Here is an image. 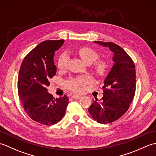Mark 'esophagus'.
I'll return each instance as SVG.
<instances>
[{
	"label": "esophagus",
	"mask_w": 156,
	"mask_h": 156,
	"mask_svg": "<svg viewBox=\"0 0 156 156\" xmlns=\"http://www.w3.org/2000/svg\"><path fill=\"white\" fill-rule=\"evenodd\" d=\"M72 98H74V99H75V100H76V99H79V98H81V97H80V96H78V95L74 94V95H72Z\"/></svg>",
	"instance_id": "esophagus-1"
}]
</instances>
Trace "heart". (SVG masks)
I'll use <instances>...</instances> for the list:
<instances>
[{
  "instance_id": "obj_1",
  "label": "heart",
  "mask_w": 156,
  "mask_h": 156,
  "mask_svg": "<svg viewBox=\"0 0 156 156\" xmlns=\"http://www.w3.org/2000/svg\"><path fill=\"white\" fill-rule=\"evenodd\" d=\"M78 54L80 55L82 60L87 64H90L91 63L95 62L98 58V54L94 49L88 47H80L77 49ZM68 55L63 53L58 58V67L60 69H64L68 65ZM107 63L104 60H98L95 62L94 69L95 72L99 76L103 75L107 69ZM92 79L89 76H79L76 78H70L66 82V85L67 88L76 93H82L83 92L87 86L91 84Z\"/></svg>"
}]
</instances>
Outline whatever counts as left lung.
<instances>
[{
    "instance_id": "left-lung-1",
    "label": "left lung",
    "mask_w": 156,
    "mask_h": 156,
    "mask_svg": "<svg viewBox=\"0 0 156 156\" xmlns=\"http://www.w3.org/2000/svg\"><path fill=\"white\" fill-rule=\"evenodd\" d=\"M108 47L114 53V64L105 80L103 97L93 101L89 113L99 123L117 121L127 111L136 89V71L134 62L123 49L112 42L94 41Z\"/></svg>"
}]
</instances>
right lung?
<instances>
[{"instance_id":"right-lung-1","label":"right lung","mask_w":156,"mask_h":156,"mask_svg":"<svg viewBox=\"0 0 156 156\" xmlns=\"http://www.w3.org/2000/svg\"><path fill=\"white\" fill-rule=\"evenodd\" d=\"M64 43V39L41 42L25 56L19 69L17 88L23 107L31 119L45 125L60 121L68 105L67 96L55 98L47 89L57 69L55 51Z\"/></svg>"}]
</instances>
